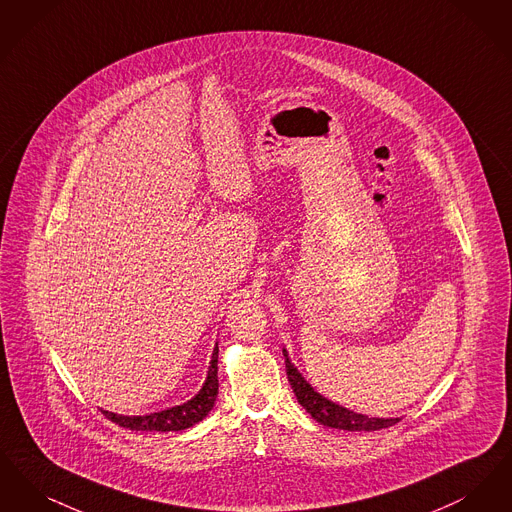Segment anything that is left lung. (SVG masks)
Segmentation results:
<instances>
[{
  "label": "left lung",
  "instance_id": "1",
  "mask_svg": "<svg viewBox=\"0 0 512 512\" xmlns=\"http://www.w3.org/2000/svg\"><path fill=\"white\" fill-rule=\"evenodd\" d=\"M286 374L292 384L293 393L299 401V405L311 414L317 422L330 426V428H340V430H349V432H374L382 428H390L393 424L399 422V418H370L366 414L353 413L338 403H332L330 399L322 397L292 365L286 349Z\"/></svg>",
  "mask_w": 512,
  "mask_h": 512
}]
</instances>
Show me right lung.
I'll return each mask as SVG.
<instances>
[{
	"mask_svg": "<svg viewBox=\"0 0 512 512\" xmlns=\"http://www.w3.org/2000/svg\"><path fill=\"white\" fill-rule=\"evenodd\" d=\"M219 347H215L211 366L205 378L203 388L184 405H176L161 413H149L144 416H122V414L101 411L111 422L119 424L128 430H142V432H180L186 428H192L199 420H203L209 411L213 409L219 393Z\"/></svg>",
	"mask_w": 512,
	"mask_h": 512,
	"instance_id": "right-lung-1",
	"label": "right lung"
}]
</instances>
